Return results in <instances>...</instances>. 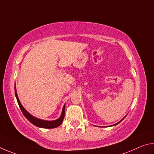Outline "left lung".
I'll use <instances>...</instances> for the list:
<instances>
[{
  "label": "left lung",
  "mask_w": 154,
  "mask_h": 154,
  "mask_svg": "<svg viewBox=\"0 0 154 154\" xmlns=\"http://www.w3.org/2000/svg\"><path fill=\"white\" fill-rule=\"evenodd\" d=\"M124 118H123V119H122V120H124ZM122 120H121V121H122ZM121 121H120V122H121ZM119 122H118L117 124H116V125H118V123H119Z\"/></svg>",
  "instance_id": "1"
}]
</instances>
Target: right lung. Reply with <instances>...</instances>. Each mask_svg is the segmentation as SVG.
I'll return each mask as SVG.
<instances>
[{
  "mask_svg": "<svg viewBox=\"0 0 154 154\" xmlns=\"http://www.w3.org/2000/svg\"><path fill=\"white\" fill-rule=\"evenodd\" d=\"M15 97H16V99H17L19 106H20L21 112H22L23 114L24 115V116H25L32 124H33L34 125L38 126V127L43 128H53L57 127V126H60L61 125V123L63 120L64 116H65V106L63 107V110H62V114L61 115V116L59 117L57 120H53V121H47V120H40V119H38L36 118H34V116H32L31 114H29V113L27 112L25 109H24V107L22 106V105L21 104L20 100H19L15 88Z\"/></svg>",
  "mask_w": 154,
  "mask_h": 154,
  "instance_id": "right-lung-1",
  "label": "right lung"
}]
</instances>
